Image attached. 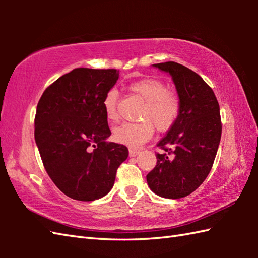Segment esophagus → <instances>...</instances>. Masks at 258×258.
<instances>
[{
  "instance_id": "34e87169",
  "label": "esophagus",
  "mask_w": 258,
  "mask_h": 258,
  "mask_svg": "<svg viewBox=\"0 0 258 258\" xmlns=\"http://www.w3.org/2000/svg\"><path fill=\"white\" fill-rule=\"evenodd\" d=\"M139 154H140V151H138V150H130L128 151L130 157H135L136 155H139Z\"/></svg>"
}]
</instances>
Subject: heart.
<instances>
[{
  "label": "heart",
  "mask_w": 258,
  "mask_h": 258,
  "mask_svg": "<svg viewBox=\"0 0 258 258\" xmlns=\"http://www.w3.org/2000/svg\"><path fill=\"white\" fill-rule=\"evenodd\" d=\"M130 90L145 101L142 109L140 123H123L113 130V140L116 143L130 147H139L146 143L157 131L164 132L172 127L179 115L180 103L178 97L166 91L163 82L155 79H142L130 84ZM119 93L116 89H109L103 98L102 106L105 117L109 122L118 118L117 103Z\"/></svg>",
  "instance_id": "1"
}]
</instances>
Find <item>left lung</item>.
I'll return each mask as SVG.
<instances>
[{"label":"left lung","mask_w":258,"mask_h":258,"mask_svg":"<svg viewBox=\"0 0 258 258\" xmlns=\"http://www.w3.org/2000/svg\"><path fill=\"white\" fill-rule=\"evenodd\" d=\"M171 75L180 103L179 115L157 146L156 166L147 185L164 199H182L199 187L211 172L220 145V105L213 90L194 71L175 62L153 64Z\"/></svg>","instance_id":"8db88e82"}]
</instances>
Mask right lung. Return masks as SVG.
<instances>
[{
    "mask_svg": "<svg viewBox=\"0 0 258 258\" xmlns=\"http://www.w3.org/2000/svg\"><path fill=\"white\" fill-rule=\"evenodd\" d=\"M117 70L79 68L43 93L35 114V143L48 176L71 199L91 202L112 189L127 147L111 135L102 106Z\"/></svg>",
    "mask_w": 258,
    "mask_h": 258,
    "instance_id": "1",
    "label": "right lung"
}]
</instances>
